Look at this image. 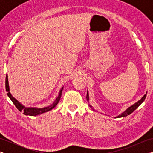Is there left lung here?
<instances>
[{
	"label": "left lung",
	"instance_id": "obj_1",
	"mask_svg": "<svg viewBox=\"0 0 153 153\" xmlns=\"http://www.w3.org/2000/svg\"><path fill=\"white\" fill-rule=\"evenodd\" d=\"M147 94V92H146ZM146 94L144 95V97H142L140 100H138V102H136L135 104H134L132 106H131L130 107H129L128 108H127V109L124 111V112H123L121 114H120V115L117 116V117H126V116L129 115V114H131L132 112H134V111H135L137 108H138L142 102H144V100H145V98H146ZM86 98L87 100H89V97H88V94L87 92V95H86ZM90 107H92L91 106H90Z\"/></svg>",
	"mask_w": 153,
	"mask_h": 153
}]
</instances>
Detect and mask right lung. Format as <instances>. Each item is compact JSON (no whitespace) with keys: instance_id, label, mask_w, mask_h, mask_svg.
<instances>
[{"instance_id":"1","label":"right lung","mask_w":153,"mask_h":153,"mask_svg":"<svg viewBox=\"0 0 153 153\" xmlns=\"http://www.w3.org/2000/svg\"><path fill=\"white\" fill-rule=\"evenodd\" d=\"M5 88H6V91L7 92V95H8V97L10 98V99L12 100L13 103L15 107H17V109L19 111H24V115H30V116H36L38 115H40V114L48 112V111H51V109H53L54 107H56V105L58 104L59 100H60L62 91H63V88H62L61 89L60 92H59V96L57 97V98H56V100H55V102H53V104H52L51 105L48 106V107L40 108H34V107H29V108L25 107L24 106H23L20 102H18L17 100L15 99L13 97L9 91L8 76H7V75L6 76V79H5Z\"/></svg>"}]
</instances>
